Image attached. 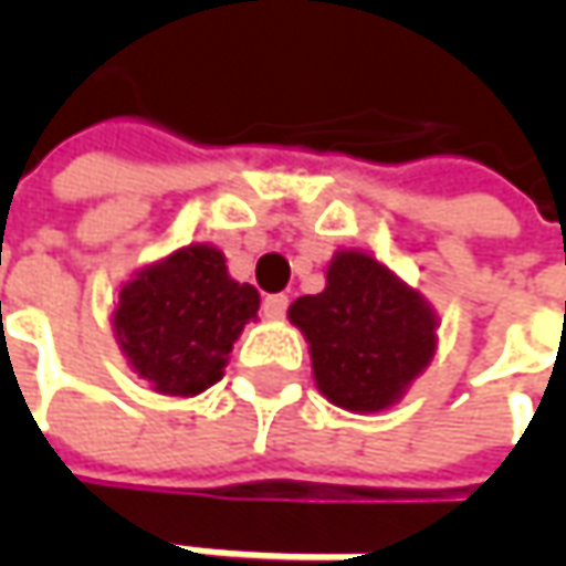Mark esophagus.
<instances>
[{
	"instance_id": "obj_1",
	"label": "esophagus",
	"mask_w": 566,
	"mask_h": 566,
	"mask_svg": "<svg viewBox=\"0 0 566 566\" xmlns=\"http://www.w3.org/2000/svg\"><path fill=\"white\" fill-rule=\"evenodd\" d=\"M286 308H290V295L286 293H273L264 298V315L271 317V321H280V317L286 315Z\"/></svg>"
}]
</instances>
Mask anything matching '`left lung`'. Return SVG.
<instances>
[{"mask_svg":"<svg viewBox=\"0 0 566 566\" xmlns=\"http://www.w3.org/2000/svg\"><path fill=\"white\" fill-rule=\"evenodd\" d=\"M321 394L353 412L387 409L434 356V315L422 295L359 251H339L327 290L290 305Z\"/></svg>","mask_w":566,"mask_h":566,"instance_id":"1","label":"left lung"}]
</instances>
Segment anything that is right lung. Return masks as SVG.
Here are the masks:
<instances>
[{
  "instance_id": "right-lung-1",
  "label": "right lung",
  "mask_w": 566,
  "mask_h": 566,
  "mask_svg": "<svg viewBox=\"0 0 566 566\" xmlns=\"http://www.w3.org/2000/svg\"><path fill=\"white\" fill-rule=\"evenodd\" d=\"M258 305V290L229 276L220 251L191 245L122 290L116 334L154 390L195 397L220 380L229 349Z\"/></svg>"
}]
</instances>
